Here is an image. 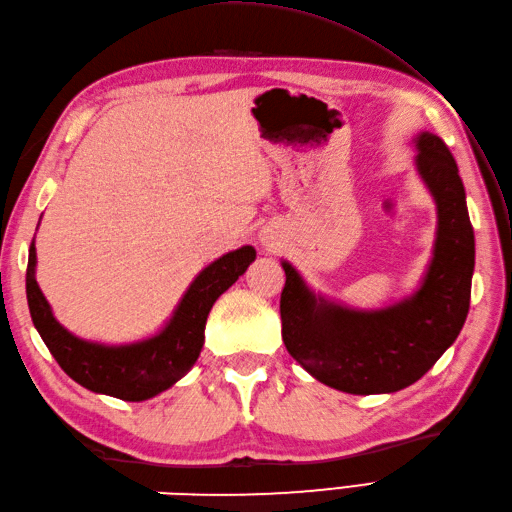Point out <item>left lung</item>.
<instances>
[{
  "label": "left lung",
  "instance_id": "obj_1",
  "mask_svg": "<svg viewBox=\"0 0 512 512\" xmlns=\"http://www.w3.org/2000/svg\"><path fill=\"white\" fill-rule=\"evenodd\" d=\"M416 167L438 206V237L422 286L383 310H350L303 284L288 262L281 336L295 361L323 385L347 394H391L436 365L469 314L475 237L458 165L444 140L416 138Z\"/></svg>",
  "mask_w": 512,
  "mask_h": 512
}]
</instances>
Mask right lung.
Here are the masks:
<instances>
[{
  "label": "right lung",
  "instance_id": "1",
  "mask_svg": "<svg viewBox=\"0 0 512 512\" xmlns=\"http://www.w3.org/2000/svg\"><path fill=\"white\" fill-rule=\"evenodd\" d=\"M253 262V246H242L215 259L193 279L160 334L129 345H101L70 334L52 317L50 303L43 297L35 279L37 250L32 242L26 270L30 317L54 361L72 380L96 394L140 402L178 383L198 361L204 343L206 317H209L213 303L246 273V268Z\"/></svg>",
  "mask_w": 512,
  "mask_h": 512
}]
</instances>
